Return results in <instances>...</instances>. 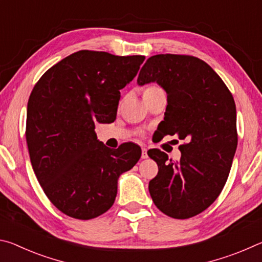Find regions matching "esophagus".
I'll list each match as a JSON object with an SVG mask.
<instances>
[{
	"instance_id": "esophagus-1",
	"label": "esophagus",
	"mask_w": 262,
	"mask_h": 262,
	"mask_svg": "<svg viewBox=\"0 0 262 262\" xmlns=\"http://www.w3.org/2000/svg\"><path fill=\"white\" fill-rule=\"evenodd\" d=\"M142 159L148 158V154H147V148H142Z\"/></svg>"
}]
</instances>
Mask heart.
I'll use <instances>...</instances> for the list:
<instances>
[{
  "label": "heart",
  "instance_id": "1",
  "mask_svg": "<svg viewBox=\"0 0 262 262\" xmlns=\"http://www.w3.org/2000/svg\"><path fill=\"white\" fill-rule=\"evenodd\" d=\"M155 89H161V88H157V86H150V88H148L147 90H155Z\"/></svg>",
  "mask_w": 262,
  "mask_h": 262
}]
</instances>
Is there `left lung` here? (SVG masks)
Returning a JSON list of instances; mask_svg holds the SVG:
<instances>
[{
    "label": "left lung",
    "mask_w": 262,
    "mask_h": 262,
    "mask_svg": "<svg viewBox=\"0 0 262 262\" xmlns=\"http://www.w3.org/2000/svg\"><path fill=\"white\" fill-rule=\"evenodd\" d=\"M156 82L166 91L167 106L159 127L186 141L179 162L158 149L148 151L158 165L149 181L155 205L185 220L200 214L223 189L237 149L236 104L229 89L205 61L189 55L149 57L137 84Z\"/></svg>",
    "instance_id": "left-lung-1"
}]
</instances>
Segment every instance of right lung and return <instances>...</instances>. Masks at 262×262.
<instances>
[{
    "mask_svg": "<svg viewBox=\"0 0 262 262\" xmlns=\"http://www.w3.org/2000/svg\"><path fill=\"white\" fill-rule=\"evenodd\" d=\"M145 57L78 51L42 75L31 92L26 142L35 177L57 209L91 220L113 206L118 179L139 162L141 148L112 150L97 140L95 123L117 118L120 90Z\"/></svg>",
    "mask_w": 262,
    "mask_h": 262,
    "instance_id": "right-lung-1",
    "label": "right lung"
}]
</instances>
